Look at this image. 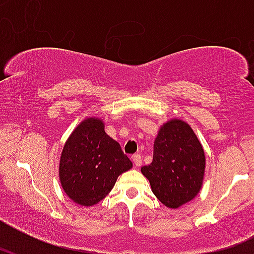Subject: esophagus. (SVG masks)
I'll return each mask as SVG.
<instances>
[{"instance_id": "1", "label": "esophagus", "mask_w": 254, "mask_h": 254, "mask_svg": "<svg viewBox=\"0 0 254 254\" xmlns=\"http://www.w3.org/2000/svg\"><path fill=\"white\" fill-rule=\"evenodd\" d=\"M131 160L132 162H134L135 167H140V166H141L142 161H141V155H140V153H135V155H132Z\"/></svg>"}]
</instances>
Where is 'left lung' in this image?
<instances>
[{"label": "left lung", "instance_id": "8db88e82", "mask_svg": "<svg viewBox=\"0 0 254 254\" xmlns=\"http://www.w3.org/2000/svg\"><path fill=\"white\" fill-rule=\"evenodd\" d=\"M203 146L186 122L173 119L161 127L153 143V158L141 173L163 205L177 209L195 198L203 184Z\"/></svg>", "mask_w": 254, "mask_h": 254}]
</instances>
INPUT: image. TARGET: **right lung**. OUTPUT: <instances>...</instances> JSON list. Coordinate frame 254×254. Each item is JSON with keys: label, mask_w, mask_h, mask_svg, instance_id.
<instances>
[{"label": "right lung", "mask_w": 254, "mask_h": 254, "mask_svg": "<svg viewBox=\"0 0 254 254\" xmlns=\"http://www.w3.org/2000/svg\"><path fill=\"white\" fill-rule=\"evenodd\" d=\"M132 167L115 140L106 134L98 118H88L73 130L60 158L61 186L68 198L83 206L99 203L118 177Z\"/></svg>", "instance_id": "obj_1"}]
</instances>
